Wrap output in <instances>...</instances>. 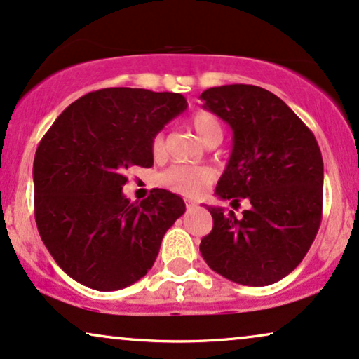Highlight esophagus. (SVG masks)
<instances>
[{
  "instance_id": "esophagus-1",
  "label": "esophagus",
  "mask_w": 359,
  "mask_h": 359,
  "mask_svg": "<svg viewBox=\"0 0 359 359\" xmlns=\"http://www.w3.org/2000/svg\"><path fill=\"white\" fill-rule=\"evenodd\" d=\"M187 208L188 210H193V208H196V205H194L193 201H187Z\"/></svg>"
}]
</instances>
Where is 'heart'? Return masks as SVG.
I'll return each instance as SVG.
<instances>
[{"label": "heart", "mask_w": 359, "mask_h": 359, "mask_svg": "<svg viewBox=\"0 0 359 359\" xmlns=\"http://www.w3.org/2000/svg\"><path fill=\"white\" fill-rule=\"evenodd\" d=\"M191 125L205 144L223 140V125L213 113H198L191 118ZM151 151L156 158L165 154V135L158 133L151 141ZM159 183L171 191L187 198H198L213 183L215 175L210 168L172 165L159 175Z\"/></svg>", "instance_id": "heart-1"}]
</instances>
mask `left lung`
I'll return each instance as SVG.
<instances>
[{
  "label": "left lung",
  "mask_w": 359,
  "mask_h": 359,
  "mask_svg": "<svg viewBox=\"0 0 359 359\" xmlns=\"http://www.w3.org/2000/svg\"><path fill=\"white\" fill-rule=\"evenodd\" d=\"M205 108L233 130V151L216 196L238 205L236 218L208 206L213 229L200 251L213 271L245 286H268L302 263L323 211V158L315 135L285 101L253 85L201 93Z\"/></svg>",
  "instance_id": "left-lung-1"
}]
</instances>
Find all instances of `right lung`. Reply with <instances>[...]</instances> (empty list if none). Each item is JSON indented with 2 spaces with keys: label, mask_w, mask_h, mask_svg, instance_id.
<instances>
[{
  "label": "right lung",
  "mask_w": 359,
  "mask_h": 359,
  "mask_svg": "<svg viewBox=\"0 0 359 359\" xmlns=\"http://www.w3.org/2000/svg\"><path fill=\"white\" fill-rule=\"evenodd\" d=\"M187 106L178 93L104 88L69 104L43 136L33 163L34 219L74 281L113 291L151 269L187 206L166 189L131 203L121 191L125 171L153 166V138Z\"/></svg>",
  "instance_id": "right-lung-1"
}]
</instances>
